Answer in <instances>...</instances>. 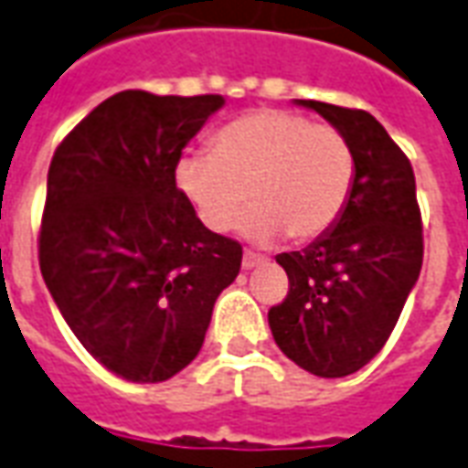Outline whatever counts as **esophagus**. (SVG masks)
Wrapping results in <instances>:
<instances>
[{
    "instance_id": "obj_1",
    "label": "esophagus",
    "mask_w": 468,
    "mask_h": 468,
    "mask_svg": "<svg viewBox=\"0 0 468 468\" xmlns=\"http://www.w3.org/2000/svg\"><path fill=\"white\" fill-rule=\"evenodd\" d=\"M268 263V258H263V255H255V253H248L243 255V268L245 271H253V268H258V265H265Z\"/></svg>"
}]
</instances>
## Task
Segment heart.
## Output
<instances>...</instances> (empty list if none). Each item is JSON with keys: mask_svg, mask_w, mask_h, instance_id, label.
Here are the masks:
<instances>
[{"mask_svg": "<svg viewBox=\"0 0 468 468\" xmlns=\"http://www.w3.org/2000/svg\"><path fill=\"white\" fill-rule=\"evenodd\" d=\"M356 154L338 127L278 107H261L228 122L210 153H187L175 185L197 220L225 233L253 210L243 233L258 243L291 235L298 243L334 228L351 200Z\"/></svg>", "mask_w": 468, "mask_h": 468, "instance_id": "b5f03b06", "label": "heart"}]
</instances>
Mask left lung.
Here are the masks:
<instances>
[{
    "label": "left lung",
    "mask_w": 468,
    "mask_h": 468,
    "mask_svg": "<svg viewBox=\"0 0 468 468\" xmlns=\"http://www.w3.org/2000/svg\"><path fill=\"white\" fill-rule=\"evenodd\" d=\"M348 137L351 200L318 240L275 261L288 295L268 311L278 348L321 378L351 376L381 351L423 263L421 210L409 157L366 110L298 100Z\"/></svg>",
    "instance_id": "left-lung-1"
}]
</instances>
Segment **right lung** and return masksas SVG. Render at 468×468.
I'll return each instance as SVG.
<instances>
[{"instance_id": "obj_1", "label": "right lung", "mask_w": 468, "mask_h": 468, "mask_svg": "<svg viewBox=\"0 0 468 468\" xmlns=\"http://www.w3.org/2000/svg\"><path fill=\"white\" fill-rule=\"evenodd\" d=\"M223 102L124 90L49 165L39 271L77 341L124 381L183 371L240 271L243 245L207 230L175 185L183 147Z\"/></svg>"}]
</instances>
